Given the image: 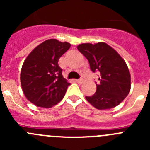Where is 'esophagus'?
Segmentation results:
<instances>
[{
    "mask_svg": "<svg viewBox=\"0 0 150 150\" xmlns=\"http://www.w3.org/2000/svg\"><path fill=\"white\" fill-rule=\"evenodd\" d=\"M76 82L77 83H82L83 82V79H82V78H80V79H76Z\"/></svg>",
    "mask_w": 150,
    "mask_h": 150,
    "instance_id": "1",
    "label": "esophagus"
}]
</instances>
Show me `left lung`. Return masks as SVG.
<instances>
[{"mask_svg":"<svg viewBox=\"0 0 150 150\" xmlns=\"http://www.w3.org/2000/svg\"><path fill=\"white\" fill-rule=\"evenodd\" d=\"M77 49L88 59L91 71L99 74L96 91L86 100L98 110L119 105L131 89V75L122 58L105 43H83Z\"/></svg>","mask_w":150,"mask_h":150,"instance_id":"8db88e82","label":"left lung"}]
</instances>
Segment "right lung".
Here are the masks:
<instances>
[{"label": "right lung", "instance_id": "add662e5", "mask_svg": "<svg viewBox=\"0 0 150 150\" xmlns=\"http://www.w3.org/2000/svg\"><path fill=\"white\" fill-rule=\"evenodd\" d=\"M70 47L71 44L67 42L47 40L37 46L24 62L21 86L32 104L50 108L64 98L71 83L63 77L58 62Z\"/></svg>", "mask_w": 150, "mask_h": 150}]
</instances>
